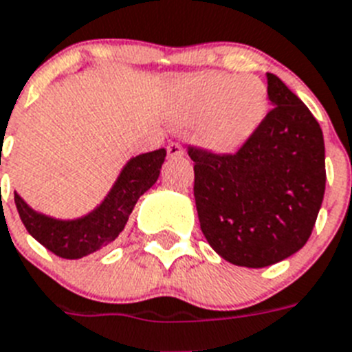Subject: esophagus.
Here are the masks:
<instances>
[{"label":"esophagus","instance_id":"obj_1","mask_svg":"<svg viewBox=\"0 0 352 352\" xmlns=\"http://www.w3.org/2000/svg\"><path fill=\"white\" fill-rule=\"evenodd\" d=\"M184 155V148H182L179 143H170L168 144V157L171 159H177V157H182Z\"/></svg>","mask_w":352,"mask_h":352}]
</instances>
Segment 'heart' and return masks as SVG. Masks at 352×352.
<instances>
[{
  "label": "heart",
  "instance_id": "1",
  "mask_svg": "<svg viewBox=\"0 0 352 352\" xmlns=\"http://www.w3.org/2000/svg\"><path fill=\"white\" fill-rule=\"evenodd\" d=\"M267 109L268 89L259 76L209 71L181 85L173 116L195 123V140L204 148L231 153L256 134Z\"/></svg>",
  "mask_w": 352,
  "mask_h": 352
}]
</instances>
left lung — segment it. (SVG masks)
I'll return each mask as SVG.
<instances>
[{
  "instance_id": "1",
  "label": "left lung",
  "mask_w": 352,
  "mask_h": 352,
  "mask_svg": "<svg viewBox=\"0 0 352 352\" xmlns=\"http://www.w3.org/2000/svg\"><path fill=\"white\" fill-rule=\"evenodd\" d=\"M272 111L236 153L190 148L200 229L226 261L263 268L300 250L326 190L318 121L279 76L268 73Z\"/></svg>"
}]
</instances>
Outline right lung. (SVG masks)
Wrapping results in <instances>:
<instances>
[{
  "instance_id": "1",
  "label": "right lung",
  "mask_w": 352,
  "mask_h": 352,
  "mask_svg": "<svg viewBox=\"0 0 352 352\" xmlns=\"http://www.w3.org/2000/svg\"><path fill=\"white\" fill-rule=\"evenodd\" d=\"M166 150L140 153L123 164L111 190L94 209L76 218H55L37 211L14 191L19 217L32 238L64 259H80L116 240L141 195L159 179Z\"/></svg>"
}]
</instances>
